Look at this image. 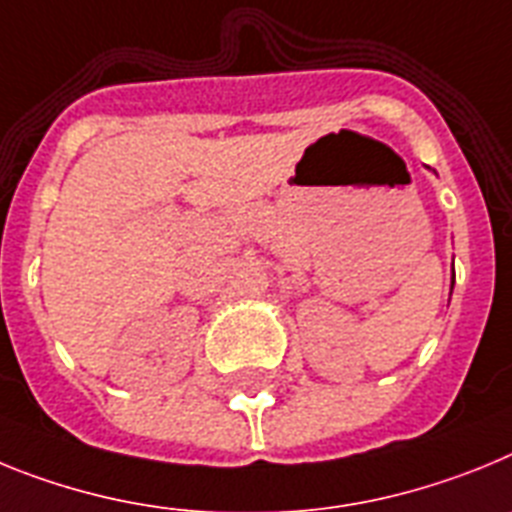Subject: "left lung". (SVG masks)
<instances>
[{
  "label": "left lung",
  "instance_id": "obj_1",
  "mask_svg": "<svg viewBox=\"0 0 512 512\" xmlns=\"http://www.w3.org/2000/svg\"><path fill=\"white\" fill-rule=\"evenodd\" d=\"M451 291H453V281H451Z\"/></svg>",
  "mask_w": 512,
  "mask_h": 512
}]
</instances>
